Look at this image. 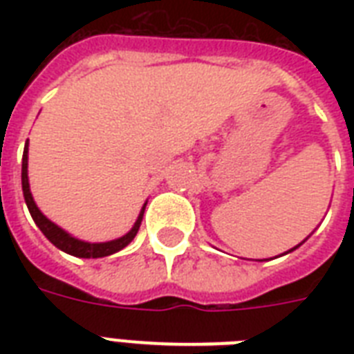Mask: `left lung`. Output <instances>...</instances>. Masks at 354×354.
I'll use <instances>...</instances> for the list:
<instances>
[{
	"label": "left lung",
	"mask_w": 354,
	"mask_h": 354,
	"mask_svg": "<svg viewBox=\"0 0 354 354\" xmlns=\"http://www.w3.org/2000/svg\"><path fill=\"white\" fill-rule=\"evenodd\" d=\"M303 242H305V241H303ZM299 246H301V244H297L296 248H299ZM296 248H292V250H288V252H294V250H296ZM288 252H286V253H288Z\"/></svg>",
	"instance_id": "1"
}]
</instances>
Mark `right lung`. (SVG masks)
Here are the masks:
<instances>
[{
	"label": "right lung",
	"mask_w": 354,
	"mask_h": 354,
	"mask_svg": "<svg viewBox=\"0 0 354 354\" xmlns=\"http://www.w3.org/2000/svg\"><path fill=\"white\" fill-rule=\"evenodd\" d=\"M29 145L25 143L24 149V160H21V189H24V198L25 204L29 207V213L32 216V221L36 222V226L40 227V232L49 239V241L62 252L69 253V255H75V257H82V259H99V257H106V255H112V253L119 252L124 246H128L130 242L133 241V236L138 235L139 226H141V221H143V213L145 207H147V202H145L143 209L139 213L138 221L133 224V227L127 235L119 236L115 241H108V242H84L75 239V236L69 235L68 232H64L62 227H58L55 222H51L47 218L40 209L38 205L35 204L32 200V194H30L29 189V176H27V160H29Z\"/></svg>",
	"instance_id": "obj_1"
}]
</instances>
